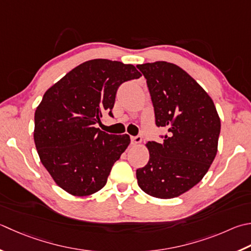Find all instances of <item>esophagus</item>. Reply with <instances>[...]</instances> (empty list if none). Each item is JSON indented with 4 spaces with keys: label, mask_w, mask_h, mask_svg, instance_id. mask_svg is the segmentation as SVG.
I'll use <instances>...</instances> for the list:
<instances>
[{
    "label": "esophagus",
    "mask_w": 251,
    "mask_h": 251,
    "mask_svg": "<svg viewBox=\"0 0 251 251\" xmlns=\"http://www.w3.org/2000/svg\"><path fill=\"white\" fill-rule=\"evenodd\" d=\"M130 140H131V144H132V145H134V146H138V145L141 144L142 138H141L140 136H136V137H131Z\"/></svg>",
    "instance_id": "obj_1"
}]
</instances>
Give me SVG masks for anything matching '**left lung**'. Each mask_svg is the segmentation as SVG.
<instances>
[{
	"label": "left lung",
	"instance_id": "1",
	"mask_svg": "<svg viewBox=\"0 0 251 251\" xmlns=\"http://www.w3.org/2000/svg\"><path fill=\"white\" fill-rule=\"evenodd\" d=\"M147 79L155 124L168 134L148 141L149 162L136 171L139 187L152 197L183 195L203 178L217 155L221 121L204 89L173 63L137 65Z\"/></svg>",
	"mask_w": 251,
	"mask_h": 251
}]
</instances>
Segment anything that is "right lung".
Listing matches in <instances>:
<instances>
[{
	"mask_svg": "<svg viewBox=\"0 0 251 251\" xmlns=\"http://www.w3.org/2000/svg\"><path fill=\"white\" fill-rule=\"evenodd\" d=\"M141 74L131 64L96 58L67 73L44 93L34 112L33 139L39 158L57 186L78 197L104 187L129 136L95 126L112 115L116 91Z\"/></svg>",
	"mask_w": 251,
	"mask_h": 251,
	"instance_id": "right-lung-1",
	"label": "right lung"
}]
</instances>
